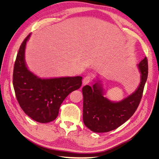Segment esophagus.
I'll return each instance as SVG.
<instances>
[{"label": "esophagus", "mask_w": 159, "mask_h": 159, "mask_svg": "<svg viewBox=\"0 0 159 159\" xmlns=\"http://www.w3.org/2000/svg\"><path fill=\"white\" fill-rule=\"evenodd\" d=\"M90 80H91V76H90V75L85 76L84 78V79H83V82H83V85L87 84L90 81Z\"/></svg>", "instance_id": "esophagus-1"}]
</instances>
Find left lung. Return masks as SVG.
Instances as JSON below:
<instances>
[{
	"instance_id": "1",
	"label": "left lung",
	"mask_w": 159,
	"mask_h": 159,
	"mask_svg": "<svg viewBox=\"0 0 159 159\" xmlns=\"http://www.w3.org/2000/svg\"><path fill=\"white\" fill-rule=\"evenodd\" d=\"M141 73L140 83L135 91L119 102H112L104 97L101 84L96 82L93 88H82L83 121L84 125L96 133L114 130L128 121L137 110L142 98L148 76V61L145 57L138 65Z\"/></svg>"
}]
</instances>
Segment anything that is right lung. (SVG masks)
Returning <instances> with one entry per match:
<instances>
[{
  "label": "right lung",
  "instance_id": "add662e5",
  "mask_svg": "<svg viewBox=\"0 0 159 159\" xmlns=\"http://www.w3.org/2000/svg\"><path fill=\"white\" fill-rule=\"evenodd\" d=\"M31 33L20 44L14 63L13 86L19 106L33 120L46 123L55 120L60 107L70 93L82 85V77L41 79L26 66L25 53Z\"/></svg>",
  "mask_w": 159,
  "mask_h": 159
}]
</instances>
